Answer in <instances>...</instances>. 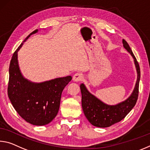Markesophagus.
<instances>
[{"label": "esophagus", "mask_w": 150, "mask_h": 150, "mask_svg": "<svg viewBox=\"0 0 150 150\" xmlns=\"http://www.w3.org/2000/svg\"><path fill=\"white\" fill-rule=\"evenodd\" d=\"M83 77V76L81 73H75V74L73 75V80L75 82H78V81H81Z\"/></svg>", "instance_id": "1"}]
</instances>
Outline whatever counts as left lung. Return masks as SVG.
<instances>
[{"label":"left lung","mask_w":150,"mask_h":150,"mask_svg":"<svg viewBox=\"0 0 150 150\" xmlns=\"http://www.w3.org/2000/svg\"><path fill=\"white\" fill-rule=\"evenodd\" d=\"M123 48L134 59L137 71V80L132 94L125 99L115 105H108L91 93L83 83L80 85L81 92V105L87 120L93 125L98 127H108L122 121L135 106L137 100L140 79L139 64L129 45L123 39Z\"/></svg>","instance_id":"left-lung-1"}]
</instances>
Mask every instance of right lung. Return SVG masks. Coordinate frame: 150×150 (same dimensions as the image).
I'll list each match as a JSON object with an SVG mask.
<instances>
[{"instance_id":"add662e5","label":"right lung","mask_w":150,"mask_h":150,"mask_svg":"<svg viewBox=\"0 0 150 150\" xmlns=\"http://www.w3.org/2000/svg\"><path fill=\"white\" fill-rule=\"evenodd\" d=\"M38 31L37 29L30 33L23 42ZM23 42L14 53L11 61L8 96L16 112L26 122L34 125H45L56 117L61 94L72 77L69 75L41 83L26 79L21 73L18 61V52Z\"/></svg>"}]
</instances>
